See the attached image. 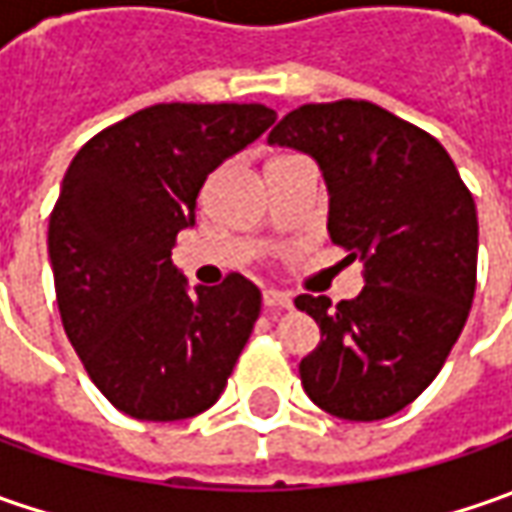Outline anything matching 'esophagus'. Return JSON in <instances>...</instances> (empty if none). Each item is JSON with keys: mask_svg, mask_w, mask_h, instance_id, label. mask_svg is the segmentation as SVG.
I'll use <instances>...</instances> for the list:
<instances>
[{"mask_svg": "<svg viewBox=\"0 0 512 512\" xmlns=\"http://www.w3.org/2000/svg\"><path fill=\"white\" fill-rule=\"evenodd\" d=\"M262 302H265L267 310H279V307H282V310H287V307H290V296H287V293H282V290H273V287H270V290H265V293H262Z\"/></svg>", "mask_w": 512, "mask_h": 512, "instance_id": "obj_1", "label": "esophagus"}]
</instances>
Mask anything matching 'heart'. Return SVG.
Returning a JSON list of instances; mask_svg holds the SVG:
<instances>
[{
    "instance_id": "b5f03b06",
    "label": "heart",
    "mask_w": 512,
    "mask_h": 512,
    "mask_svg": "<svg viewBox=\"0 0 512 512\" xmlns=\"http://www.w3.org/2000/svg\"><path fill=\"white\" fill-rule=\"evenodd\" d=\"M279 159H282V156H279Z\"/></svg>"
}]
</instances>
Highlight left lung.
<instances>
[{
  "label": "left lung",
  "mask_w": 512,
  "mask_h": 512,
  "mask_svg": "<svg viewBox=\"0 0 512 512\" xmlns=\"http://www.w3.org/2000/svg\"><path fill=\"white\" fill-rule=\"evenodd\" d=\"M267 142L319 162L330 239L344 262H364L356 299H296L322 330L299 364L302 387L330 416L387 419L439 376L467 322L476 202L439 139L364 99L290 110Z\"/></svg>",
  "instance_id": "obj_1"
}]
</instances>
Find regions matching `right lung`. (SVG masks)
Instances as JSON below:
<instances>
[{
	"instance_id": "add662e5",
	"label": "right lung",
	"mask_w": 512,
	"mask_h": 512,
	"mask_svg": "<svg viewBox=\"0 0 512 512\" xmlns=\"http://www.w3.org/2000/svg\"><path fill=\"white\" fill-rule=\"evenodd\" d=\"M273 122L265 105H153L70 162L48 227L56 305L93 384L133 419L207 410L253 333L259 287L230 273L187 293L170 250L207 176Z\"/></svg>"
}]
</instances>
